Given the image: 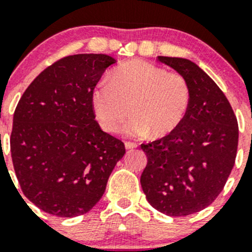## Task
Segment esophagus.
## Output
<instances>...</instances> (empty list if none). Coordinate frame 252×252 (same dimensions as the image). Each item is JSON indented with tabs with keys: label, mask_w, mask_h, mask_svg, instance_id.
Listing matches in <instances>:
<instances>
[{
	"label": "esophagus",
	"mask_w": 252,
	"mask_h": 252,
	"mask_svg": "<svg viewBox=\"0 0 252 252\" xmlns=\"http://www.w3.org/2000/svg\"><path fill=\"white\" fill-rule=\"evenodd\" d=\"M124 145H126V149H135L136 146H138V144L136 143H133V141H126V143H124Z\"/></svg>",
	"instance_id": "esophagus-1"
}]
</instances>
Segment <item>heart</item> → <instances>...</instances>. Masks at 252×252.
<instances>
[{"instance_id": "obj_1", "label": "heart", "mask_w": 252, "mask_h": 252, "mask_svg": "<svg viewBox=\"0 0 252 252\" xmlns=\"http://www.w3.org/2000/svg\"><path fill=\"white\" fill-rule=\"evenodd\" d=\"M91 101L94 117L107 133H117L131 108L129 135L151 133L160 138L181 126L191 103V90L181 74L134 60L117 67L111 80H102Z\"/></svg>"}]
</instances>
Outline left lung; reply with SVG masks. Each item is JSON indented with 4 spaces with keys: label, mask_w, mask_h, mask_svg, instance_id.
<instances>
[{
    "label": "left lung",
    "mask_w": 252,
    "mask_h": 252,
    "mask_svg": "<svg viewBox=\"0 0 252 252\" xmlns=\"http://www.w3.org/2000/svg\"><path fill=\"white\" fill-rule=\"evenodd\" d=\"M187 80L191 103L176 130L141 144L148 163L140 177L149 203L170 217L202 211L219 196L234 167L238 121L218 85L194 63L158 56Z\"/></svg>",
    "instance_id": "left-lung-1"
}]
</instances>
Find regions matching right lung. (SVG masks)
<instances>
[{
	"label": "right lung",
	"instance_id": "add662e5",
	"mask_svg": "<svg viewBox=\"0 0 252 252\" xmlns=\"http://www.w3.org/2000/svg\"><path fill=\"white\" fill-rule=\"evenodd\" d=\"M114 63L106 54L60 59L34 79L17 104L13 167L24 196L46 213L72 218L91 211L126 154L92 109V92Z\"/></svg>",
	"mask_w": 252,
	"mask_h": 252
}]
</instances>
